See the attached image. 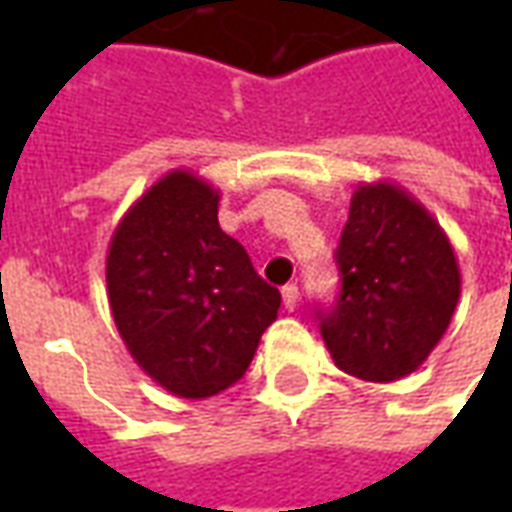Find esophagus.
I'll return each instance as SVG.
<instances>
[{
  "instance_id": "34e87169",
  "label": "esophagus",
  "mask_w": 512,
  "mask_h": 512,
  "mask_svg": "<svg viewBox=\"0 0 512 512\" xmlns=\"http://www.w3.org/2000/svg\"><path fill=\"white\" fill-rule=\"evenodd\" d=\"M282 304H285V310L293 312L299 307V288L296 285H285L282 288Z\"/></svg>"
}]
</instances>
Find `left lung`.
Masks as SVG:
<instances>
[{"label":"left lung","instance_id":"left-lung-1","mask_svg":"<svg viewBox=\"0 0 512 512\" xmlns=\"http://www.w3.org/2000/svg\"><path fill=\"white\" fill-rule=\"evenodd\" d=\"M343 288L318 312L323 343L348 376L389 384L439 345L461 296L447 233L406 189L362 183L334 252Z\"/></svg>","mask_w":512,"mask_h":512}]
</instances>
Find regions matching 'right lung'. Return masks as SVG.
Wrapping results in <instances>:
<instances>
[{
    "label": "right lung",
    "mask_w": 512,
    "mask_h": 512,
    "mask_svg": "<svg viewBox=\"0 0 512 512\" xmlns=\"http://www.w3.org/2000/svg\"><path fill=\"white\" fill-rule=\"evenodd\" d=\"M106 293L136 365L186 400L244 378L282 301L219 227V191L189 169L158 178L120 219Z\"/></svg>",
    "instance_id": "obj_1"
}]
</instances>
